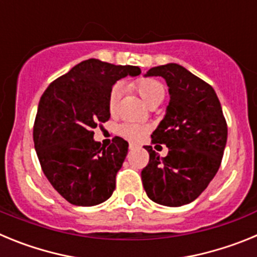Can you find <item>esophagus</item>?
Instances as JSON below:
<instances>
[{
  "mask_svg": "<svg viewBox=\"0 0 257 257\" xmlns=\"http://www.w3.org/2000/svg\"><path fill=\"white\" fill-rule=\"evenodd\" d=\"M128 148H130V151H134V149L139 148V145L135 144V143H130V144H128Z\"/></svg>",
  "mask_w": 257,
  "mask_h": 257,
  "instance_id": "34e87169",
  "label": "esophagus"
}]
</instances>
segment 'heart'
<instances>
[{"label": "heart", "instance_id": "1", "mask_svg": "<svg viewBox=\"0 0 257 257\" xmlns=\"http://www.w3.org/2000/svg\"><path fill=\"white\" fill-rule=\"evenodd\" d=\"M135 87L139 92V95L142 96L143 100L148 104L149 106L154 103V101L160 100L165 97V87L162 86V83L156 81L153 78H143L140 81L135 83ZM119 94H121V88L119 86H114V87L110 90L108 97V106L110 112H114L117 109L118 100H119ZM119 133L121 135H123L124 138L130 140H140L143 136L147 133V128L140 124H133V123H126L123 126H121L119 128Z\"/></svg>", "mask_w": 257, "mask_h": 257}]
</instances>
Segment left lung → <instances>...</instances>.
I'll list each match as a JSON object with an SVG mask.
<instances>
[{"label": "left lung", "instance_id": "obj_1", "mask_svg": "<svg viewBox=\"0 0 257 257\" xmlns=\"http://www.w3.org/2000/svg\"><path fill=\"white\" fill-rule=\"evenodd\" d=\"M162 77L169 86L166 114L152 134V144H165L166 157L152 149L142 171L147 196L169 207L198 198L216 175L226 145L228 127L217 95L205 81L176 63L154 67L145 77Z\"/></svg>", "mask_w": 257, "mask_h": 257}]
</instances>
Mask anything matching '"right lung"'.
I'll use <instances>...</instances> for the list:
<instances>
[{
    "instance_id": "right-lung-1",
    "label": "right lung",
    "mask_w": 257,
    "mask_h": 257,
    "mask_svg": "<svg viewBox=\"0 0 257 257\" xmlns=\"http://www.w3.org/2000/svg\"><path fill=\"white\" fill-rule=\"evenodd\" d=\"M139 67L88 59L55 79L41 96L33 128L35 149L47 180L74 206L100 205L115 189L128 143L115 136L104 147L94 139L97 123L110 118L109 92Z\"/></svg>"
}]
</instances>
